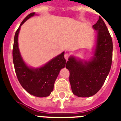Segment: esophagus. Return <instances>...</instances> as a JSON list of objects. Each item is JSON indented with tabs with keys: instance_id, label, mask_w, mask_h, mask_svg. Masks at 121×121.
<instances>
[{
	"instance_id": "34e87169",
	"label": "esophagus",
	"mask_w": 121,
	"mask_h": 121,
	"mask_svg": "<svg viewBox=\"0 0 121 121\" xmlns=\"http://www.w3.org/2000/svg\"><path fill=\"white\" fill-rule=\"evenodd\" d=\"M68 54H67V53H66V54H65V58L66 59V60H68Z\"/></svg>"
}]
</instances>
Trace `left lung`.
<instances>
[{"instance_id":"obj_1","label":"left lung","mask_w":121,"mask_h":121,"mask_svg":"<svg viewBox=\"0 0 121 121\" xmlns=\"http://www.w3.org/2000/svg\"><path fill=\"white\" fill-rule=\"evenodd\" d=\"M92 27L97 31L93 56L88 60L70 56L66 65L72 92L79 97H91L99 92L112 65V40L105 22L100 17Z\"/></svg>"}]
</instances>
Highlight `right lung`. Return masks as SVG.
I'll list each match as a JSON object with an SVG mask.
<instances>
[{"label": "right lung", "instance_id": "obj_1", "mask_svg": "<svg viewBox=\"0 0 121 121\" xmlns=\"http://www.w3.org/2000/svg\"><path fill=\"white\" fill-rule=\"evenodd\" d=\"M35 15V12L29 14L16 32L12 50L13 63L18 80L24 89L31 95L45 97L49 96L53 90L55 80L60 70L65 68L66 60L64 57L65 52H63L39 68L30 67L24 62L19 49L18 36L21 26Z\"/></svg>", "mask_w": 121, "mask_h": 121}]
</instances>
